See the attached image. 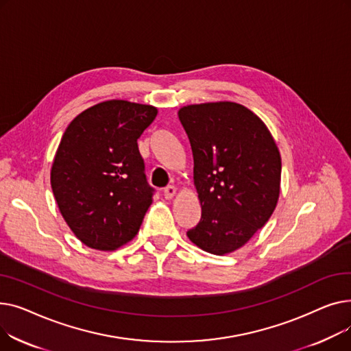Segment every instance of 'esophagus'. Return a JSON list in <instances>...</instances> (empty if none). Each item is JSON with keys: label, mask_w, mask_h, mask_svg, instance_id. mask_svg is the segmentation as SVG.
I'll list each match as a JSON object with an SVG mask.
<instances>
[{"label": "esophagus", "mask_w": 351, "mask_h": 351, "mask_svg": "<svg viewBox=\"0 0 351 351\" xmlns=\"http://www.w3.org/2000/svg\"><path fill=\"white\" fill-rule=\"evenodd\" d=\"M175 193H176V189H175V186H172V185L166 186V188L163 189V196H165V199H172Z\"/></svg>", "instance_id": "1"}]
</instances>
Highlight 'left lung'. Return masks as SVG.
Returning a JSON list of instances; mask_svg holds the SVG:
<instances>
[{
  "mask_svg": "<svg viewBox=\"0 0 351 351\" xmlns=\"http://www.w3.org/2000/svg\"><path fill=\"white\" fill-rule=\"evenodd\" d=\"M178 117L191 142L202 206L199 223L186 234L205 252H234L265 226L278 204V146L263 121L234 102L188 105Z\"/></svg>",
  "mask_w": 351,
  "mask_h": 351,
  "instance_id": "1",
  "label": "left lung"
}]
</instances>
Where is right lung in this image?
<instances>
[{"label": "right lung", "instance_id": "1", "mask_svg": "<svg viewBox=\"0 0 351 351\" xmlns=\"http://www.w3.org/2000/svg\"><path fill=\"white\" fill-rule=\"evenodd\" d=\"M156 114L151 105L112 99L88 108L68 125L51 186L65 222L84 245L115 250L138 233L155 193L138 139Z\"/></svg>", "mask_w": 351, "mask_h": 351}]
</instances>
